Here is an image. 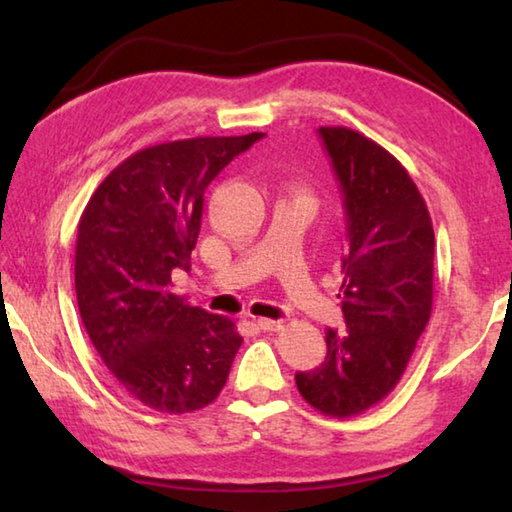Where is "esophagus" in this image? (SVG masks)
I'll list each match as a JSON object with an SVG mask.
<instances>
[{"label":"esophagus","instance_id":"esophagus-1","mask_svg":"<svg viewBox=\"0 0 512 512\" xmlns=\"http://www.w3.org/2000/svg\"><path fill=\"white\" fill-rule=\"evenodd\" d=\"M257 325H259V330H264V332H279L281 328H284V321H275V319H257Z\"/></svg>","mask_w":512,"mask_h":512}]
</instances>
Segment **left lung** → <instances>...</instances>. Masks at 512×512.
<instances>
[{
    "label": "left lung",
    "instance_id": "obj_1",
    "mask_svg": "<svg viewBox=\"0 0 512 512\" xmlns=\"http://www.w3.org/2000/svg\"><path fill=\"white\" fill-rule=\"evenodd\" d=\"M343 191L345 332H325V361L297 372L303 400L332 418L374 407L405 374L433 306V224L407 169L350 127H319Z\"/></svg>",
    "mask_w": 512,
    "mask_h": 512
}]
</instances>
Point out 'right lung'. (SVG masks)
<instances>
[{
    "instance_id": "obj_1",
    "label": "right lung",
    "mask_w": 512,
    "mask_h": 512,
    "mask_svg": "<svg viewBox=\"0 0 512 512\" xmlns=\"http://www.w3.org/2000/svg\"><path fill=\"white\" fill-rule=\"evenodd\" d=\"M262 136L140 149L110 171L81 215L74 288L85 332L127 394L160 413L211 405L244 341L231 319L178 297L171 277L191 268L206 187Z\"/></svg>"
}]
</instances>
